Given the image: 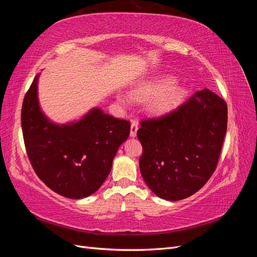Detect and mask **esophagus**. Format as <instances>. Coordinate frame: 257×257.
Listing matches in <instances>:
<instances>
[{
	"instance_id": "obj_1",
	"label": "esophagus",
	"mask_w": 257,
	"mask_h": 257,
	"mask_svg": "<svg viewBox=\"0 0 257 257\" xmlns=\"http://www.w3.org/2000/svg\"><path fill=\"white\" fill-rule=\"evenodd\" d=\"M137 130H138V123H137L136 121H132V124H131V132H130L131 137H135V136H136Z\"/></svg>"
}]
</instances>
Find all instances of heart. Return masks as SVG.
Wrapping results in <instances>:
<instances>
[{"mask_svg": "<svg viewBox=\"0 0 257 257\" xmlns=\"http://www.w3.org/2000/svg\"><path fill=\"white\" fill-rule=\"evenodd\" d=\"M170 80L160 82H144L133 91L132 96L137 100L150 99L148 108L154 114H165L181 104L185 96V90L182 87L170 85Z\"/></svg>", "mask_w": 257, "mask_h": 257, "instance_id": "heart-1", "label": "heart"}]
</instances>
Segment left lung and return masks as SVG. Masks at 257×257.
<instances>
[{
  "label": "left lung",
  "mask_w": 257,
  "mask_h": 257,
  "mask_svg": "<svg viewBox=\"0 0 257 257\" xmlns=\"http://www.w3.org/2000/svg\"><path fill=\"white\" fill-rule=\"evenodd\" d=\"M142 176L155 195L166 200L190 197L214 173L227 128V105L208 89L177 109L141 122Z\"/></svg>",
  "instance_id": "8db88e82"
}]
</instances>
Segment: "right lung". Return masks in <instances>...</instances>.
Returning <instances> with one entry per match:
<instances>
[{"instance_id":"right-lung-1","label":"right lung","mask_w":257,"mask_h":257,"mask_svg":"<svg viewBox=\"0 0 257 257\" xmlns=\"http://www.w3.org/2000/svg\"><path fill=\"white\" fill-rule=\"evenodd\" d=\"M38 76L23 99L21 125L29 160L41 180L60 195L80 199L96 192L109 175L131 123L93 108L77 122L52 123L41 110Z\"/></svg>"}]
</instances>
